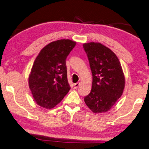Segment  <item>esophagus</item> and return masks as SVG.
I'll list each match as a JSON object with an SVG mask.
<instances>
[{"label": "esophagus", "mask_w": 149, "mask_h": 149, "mask_svg": "<svg viewBox=\"0 0 149 149\" xmlns=\"http://www.w3.org/2000/svg\"><path fill=\"white\" fill-rule=\"evenodd\" d=\"M79 84H80L79 83H77L74 84V89H77L79 87Z\"/></svg>", "instance_id": "obj_1"}]
</instances>
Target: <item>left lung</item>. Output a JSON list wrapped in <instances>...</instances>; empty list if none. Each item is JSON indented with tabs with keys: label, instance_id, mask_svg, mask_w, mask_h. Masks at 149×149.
<instances>
[{
	"label": "left lung",
	"instance_id": "8db88e82",
	"mask_svg": "<svg viewBox=\"0 0 149 149\" xmlns=\"http://www.w3.org/2000/svg\"><path fill=\"white\" fill-rule=\"evenodd\" d=\"M92 74V86L84 97L94 113L108 112L123 94L125 76L120 62L113 52L100 42L84 43Z\"/></svg>",
	"mask_w": 149,
	"mask_h": 149
}]
</instances>
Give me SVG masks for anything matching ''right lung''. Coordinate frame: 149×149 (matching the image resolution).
<instances>
[{
    "mask_svg": "<svg viewBox=\"0 0 149 149\" xmlns=\"http://www.w3.org/2000/svg\"><path fill=\"white\" fill-rule=\"evenodd\" d=\"M76 42L69 39L52 42L37 55L29 75L28 83L38 105L50 109L62 101L70 90L66 59Z\"/></svg>",
    "mask_w": 149,
    "mask_h": 149,
    "instance_id": "1",
    "label": "right lung"
}]
</instances>
